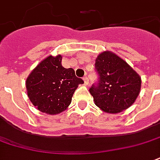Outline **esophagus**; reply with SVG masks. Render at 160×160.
<instances>
[{
    "label": "esophagus",
    "instance_id": "34e87169",
    "mask_svg": "<svg viewBox=\"0 0 160 160\" xmlns=\"http://www.w3.org/2000/svg\"><path fill=\"white\" fill-rule=\"evenodd\" d=\"M83 80H84V82H85V84H86V85H88V84H89V79H88V77L86 76V75L84 77Z\"/></svg>",
    "mask_w": 160,
    "mask_h": 160
}]
</instances>
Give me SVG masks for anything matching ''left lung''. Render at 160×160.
Wrapping results in <instances>:
<instances>
[{"instance_id": "obj_1", "label": "left lung", "mask_w": 160, "mask_h": 160, "mask_svg": "<svg viewBox=\"0 0 160 160\" xmlns=\"http://www.w3.org/2000/svg\"><path fill=\"white\" fill-rule=\"evenodd\" d=\"M99 75L89 92L95 104L105 113H118L134 103L141 91L139 74L115 53L106 51L96 58Z\"/></svg>"}]
</instances>
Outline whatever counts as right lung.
<instances>
[{"label": "right lung", "mask_w": 160, "mask_h": 160, "mask_svg": "<svg viewBox=\"0 0 160 160\" xmlns=\"http://www.w3.org/2000/svg\"><path fill=\"white\" fill-rule=\"evenodd\" d=\"M27 95L38 110L58 114L68 108L74 91L84 81L72 68L62 66V56L52 55L43 59L26 80Z\"/></svg>", "instance_id": "add662e5"}]
</instances>
